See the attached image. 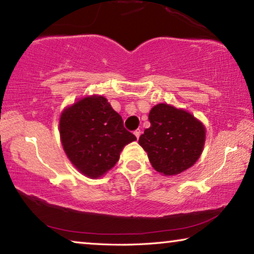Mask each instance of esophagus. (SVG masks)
Returning <instances> with one entry per match:
<instances>
[{
	"label": "esophagus",
	"instance_id": "obj_1",
	"mask_svg": "<svg viewBox=\"0 0 254 254\" xmlns=\"http://www.w3.org/2000/svg\"><path fill=\"white\" fill-rule=\"evenodd\" d=\"M133 133H134V135H135V137H137V139H138L139 137H140V133H141V131L139 130V128H137V130H135V131L133 132Z\"/></svg>",
	"mask_w": 254,
	"mask_h": 254
}]
</instances>
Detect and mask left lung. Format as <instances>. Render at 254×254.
I'll use <instances>...</instances> for the list:
<instances>
[{
  "mask_svg": "<svg viewBox=\"0 0 254 254\" xmlns=\"http://www.w3.org/2000/svg\"><path fill=\"white\" fill-rule=\"evenodd\" d=\"M151 127L139 138L152 167L173 176L193 166L205 145V127L190 113L167 103L153 107L148 115Z\"/></svg>",
  "mask_w": 254,
  "mask_h": 254,
  "instance_id": "1",
  "label": "left lung"
}]
</instances>
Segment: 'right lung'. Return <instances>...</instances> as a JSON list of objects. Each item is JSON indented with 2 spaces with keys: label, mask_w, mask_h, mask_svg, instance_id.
<instances>
[{
  "label": "right lung",
  "mask_w": 254,
  "mask_h": 254,
  "mask_svg": "<svg viewBox=\"0 0 254 254\" xmlns=\"http://www.w3.org/2000/svg\"><path fill=\"white\" fill-rule=\"evenodd\" d=\"M63 149L74 167L98 178L115 166L123 147L137 140L101 95L86 96L64 109L60 119Z\"/></svg>",
  "instance_id": "obj_1"
}]
</instances>
